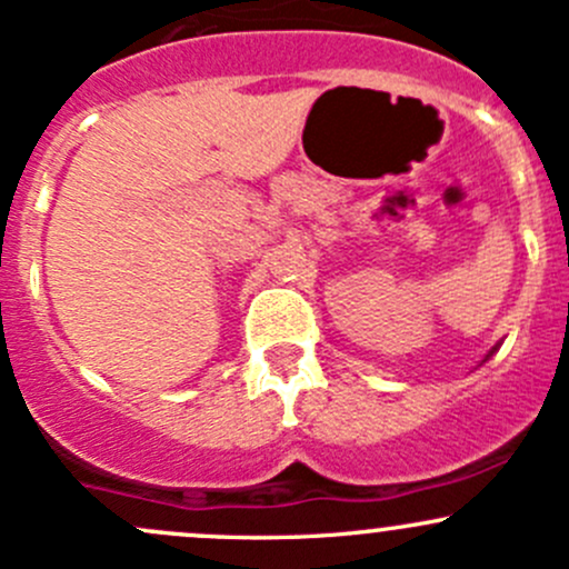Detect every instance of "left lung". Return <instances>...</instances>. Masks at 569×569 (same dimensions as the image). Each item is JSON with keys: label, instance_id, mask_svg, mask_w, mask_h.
Returning <instances> with one entry per match:
<instances>
[{"label": "left lung", "instance_id": "left-lung-1", "mask_svg": "<svg viewBox=\"0 0 569 569\" xmlns=\"http://www.w3.org/2000/svg\"><path fill=\"white\" fill-rule=\"evenodd\" d=\"M495 351H497V348H495ZM495 351H491V353H495ZM491 353H489V356H491Z\"/></svg>", "mask_w": 569, "mask_h": 569}]
</instances>
